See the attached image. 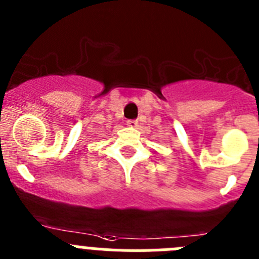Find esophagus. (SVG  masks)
Returning <instances> with one entry per match:
<instances>
[{
  "label": "esophagus",
  "instance_id": "obj_1",
  "mask_svg": "<svg viewBox=\"0 0 259 259\" xmlns=\"http://www.w3.org/2000/svg\"><path fill=\"white\" fill-rule=\"evenodd\" d=\"M137 124H139V122H137V120H135V119H130V120H127V125H128V127L136 128Z\"/></svg>",
  "mask_w": 259,
  "mask_h": 259
}]
</instances>
